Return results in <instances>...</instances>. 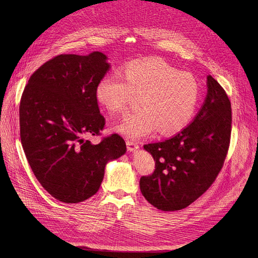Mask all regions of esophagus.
Wrapping results in <instances>:
<instances>
[{
    "mask_svg": "<svg viewBox=\"0 0 258 258\" xmlns=\"http://www.w3.org/2000/svg\"><path fill=\"white\" fill-rule=\"evenodd\" d=\"M126 145H127V151L130 152H135L139 148V144L136 141H133V140H127Z\"/></svg>",
    "mask_w": 258,
    "mask_h": 258,
    "instance_id": "obj_1",
    "label": "esophagus"
}]
</instances>
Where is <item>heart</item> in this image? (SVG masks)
Listing matches in <instances>:
<instances>
[{
  "mask_svg": "<svg viewBox=\"0 0 258 258\" xmlns=\"http://www.w3.org/2000/svg\"><path fill=\"white\" fill-rule=\"evenodd\" d=\"M96 98L110 114L126 111L135 97L142 110L126 116L116 130L131 138L144 137L159 131L162 135L183 130L194 116L200 97L196 77L180 72L163 60L132 61L120 74L99 80Z\"/></svg>",
  "mask_w": 258,
  "mask_h": 258,
  "instance_id": "obj_1",
  "label": "heart"
}]
</instances>
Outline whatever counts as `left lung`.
Masks as SVG:
<instances>
[{
  "mask_svg": "<svg viewBox=\"0 0 258 258\" xmlns=\"http://www.w3.org/2000/svg\"><path fill=\"white\" fill-rule=\"evenodd\" d=\"M206 99L194 121L173 137L145 144L155 171L140 179L148 203L163 211L186 208L212 185L226 159L231 137V103L225 90L207 76Z\"/></svg>",
  "mask_w": 258,
  "mask_h": 258,
  "instance_id": "left-lung-1",
  "label": "left lung"
}]
</instances>
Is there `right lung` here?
Here are the masks:
<instances>
[{"instance_id": "add662e5", "label": "right lung", "mask_w": 258, "mask_h": 258, "mask_svg": "<svg viewBox=\"0 0 258 258\" xmlns=\"http://www.w3.org/2000/svg\"><path fill=\"white\" fill-rule=\"evenodd\" d=\"M103 53L60 54L30 76L20 103L21 142L46 190L63 203L84 202L98 191L105 164L126 152L118 134L93 144L105 124L96 98L110 69Z\"/></svg>"}]
</instances>
